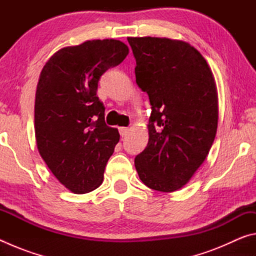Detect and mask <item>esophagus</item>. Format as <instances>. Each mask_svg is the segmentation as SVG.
Returning <instances> with one entry per match:
<instances>
[{"instance_id":"34e87169","label":"esophagus","mask_w":256,"mask_h":256,"mask_svg":"<svg viewBox=\"0 0 256 256\" xmlns=\"http://www.w3.org/2000/svg\"><path fill=\"white\" fill-rule=\"evenodd\" d=\"M128 133V128H120V136H126Z\"/></svg>"}]
</instances>
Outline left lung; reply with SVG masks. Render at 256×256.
Returning <instances> with one entry per match:
<instances>
[{"label":"left lung","instance_id":"obj_1","mask_svg":"<svg viewBox=\"0 0 256 256\" xmlns=\"http://www.w3.org/2000/svg\"><path fill=\"white\" fill-rule=\"evenodd\" d=\"M136 84L148 94L149 141L134 160L144 184L174 192L204 162L218 128L214 76L200 52L183 40L128 37Z\"/></svg>","mask_w":256,"mask_h":256}]
</instances>
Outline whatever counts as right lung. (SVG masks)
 <instances>
[{"label":"right lung","mask_w":256,"mask_h":256,"mask_svg":"<svg viewBox=\"0 0 256 256\" xmlns=\"http://www.w3.org/2000/svg\"><path fill=\"white\" fill-rule=\"evenodd\" d=\"M128 47L116 40H86L60 50L40 72L34 99L38 151L53 175L76 194L102 185L118 130L107 126L98 81Z\"/></svg>","instance_id":"obj_1"}]
</instances>
